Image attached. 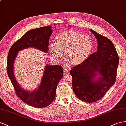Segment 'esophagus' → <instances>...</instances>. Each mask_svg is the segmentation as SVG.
<instances>
[{
	"mask_svg": "<svg viewBox=\"0 0 126 126\" xmlns=\"http://www.w3.org/2000/svg\"><path fill=\"white\" fill-rule=\"evenodd\" d=\"M63 72H64V74L65 75V74H67L69 72V69H63Z\"/></svg>",
	"mask_w": 126,
	"mask_h": 126,
	"instance_id": "esophagus-1",
	"label": "esophagus"
}]
</instances>
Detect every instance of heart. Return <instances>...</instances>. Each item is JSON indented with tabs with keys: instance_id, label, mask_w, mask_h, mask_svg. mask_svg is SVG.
Returning <instances> with one entry per match:
<instances>
[{
	"instance_id": "heart-1",
	"label": "heart",
	"mask_w": 126,
	"mask_h": 126,
	"mask_svg": "<svg viewBox=\"0 0 126 126\" xmlns=\"http://www.w3.org/2000/svg\"><path fill=\"white\" fill-rule=\"evenodd\" d=\"M93 41L88 35H83L76 30H67L58 34L55 43L49 46L51 56L54 60L64 59L67 64L79 65L83 62L92 52Z\"/></svg>"
}]
</instances>
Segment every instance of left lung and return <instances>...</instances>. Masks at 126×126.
<instances>
[{"label":"left lung","instance_id":"8db88e82","mask_svg":"<svg viewBox=\"0 0 126 126\" xmlns=\"http://www.w3.org/2000/svg\"><path fill=\"white\" fill-rule=\"evenodd\" d=\"M90 31L97 41V50L74 66L70 73L76 96L85 102L93 103L102 98L114 84L119 56L109 39L94 30Z\"/></svg>","mask_w":126,"mask_h":126}]
</instances>
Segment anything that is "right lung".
<instances>
[{"label":"right lung","mask_w":126,"mask_h":126,"mask_svg":"<svg viewBox=\"0 0 126 126\" xmlns=\"http://www.w3.org/2000/svg\"><path fill=\"white\" fill-rule=\"evenodd\" d=\"M52 32L51 26L28 31L12 45L8 52L7 71L16 94L22 101L34 108L46 107L54 101L58 83L63 76L62 67L47 64L45 67L40 86L35 91L29 92L22 88L15 79L14 63L18 51L25 48L34 47L48 52V43Z\"/></svg>","instance_id":"1"}]
</instances>
